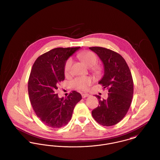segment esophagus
<instances>
[{
    "instance_id": "1",
    "label": "esophagus",
    "mask_w": 160,
    "mask_h": 160,
    "mask_svg": "<svg viewBox=\"0 0 160 160\" xmlns=\"http://www.w3.org/2000/svg\"><path fill=\"white\" fill-rule=\"evenodd\" d=\"M87 97H89V94H88V93H83V94H82V97L83 98H86Z\"/></svg>"
}]
</instances>
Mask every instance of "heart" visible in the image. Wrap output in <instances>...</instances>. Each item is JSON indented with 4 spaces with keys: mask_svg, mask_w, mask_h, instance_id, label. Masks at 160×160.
<instances>
[{
    "mask_svg": "<svg viewBox=\"0 0 160 160\" xmlns=\"http://www.w3.org/2000/svg\"><path fill=\"white\" fill-rule=\"evenodd\" d=\"M77 57L89 67L95 66L98 62V58L97 55L91 51L81 52L77 54ZM72 63L73 61L71 58H69L66 60L63 67V72L65 75H68L70 73ZM93 70L98 72L99 69L97 67H93ZM92 82L93 81L92 78L89 76H80L75 78L73 80L72 85L73 87L77 89L86 90L91 86Z\"/></svg>",
    "mask_w": 160,
    "mask_h": 160,
    "instance_id": "obj_1",
    "label": "heart"
}]
</instances>
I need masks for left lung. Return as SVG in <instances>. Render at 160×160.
<instances>
[{
	"label": "left lung",
	"instance_id": "obj_1",
	"mask_svg": "<svg viewBox=\"0 0 160 160\" xmlns=\"http://www.w3.org/2000/svg\"><path fill=\"white\" fill-rule=\"evenodd\" d=\"M104 65V74L98 84L108 89L107 99L98 98L99 105L92 114L99 124L110 127L121 121L127 114L133 96V81L130 70L123 57L116 52L102 47H90Z\"/></svg>",
	"mask_w": 160,
	"mask_h": 160
}]
</instances>
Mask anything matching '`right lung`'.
<instances>
[{"instance_id":"add662e5","label":"right lung","mask_w":160,"mask_h":160,"mask_svg":"<svg viewBox=\"0 0 160 160\" xmlns=\"http://www.w3.org/2000/svg\"><path fill=\"white\" fill-rule=\"evenodd\" d=\"M80 47L57 48L45 52L35 61L28 81L29 99L40 120L49 127L59 128L71 120L76 104L82 99L76 92L59 98L56 90L65 79L66 60Z\"/></svg>"}]
</instances>
